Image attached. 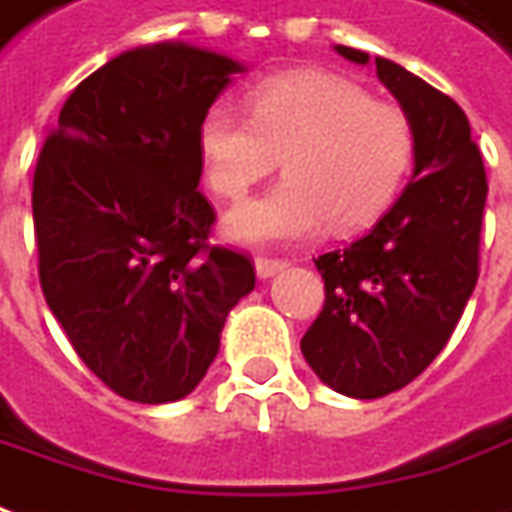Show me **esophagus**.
<instances>
[{
	"mask_svg": "<svg viewBox=\"0 0 512 512\" xmlns=\"http://www.w3.org/2000/svg\"><path fill=\"white\" fill-rule=\"evenodd\" d=\"M284 267H287L284 259H267V256H259V259H256V276H259V279H273V276L281 273Z\"/></svg>",
	"mask_w": 512,
	"mask_h": 512,
	"instance_id": "obj_1",
	"label": "esophagus"
}]
</instances>
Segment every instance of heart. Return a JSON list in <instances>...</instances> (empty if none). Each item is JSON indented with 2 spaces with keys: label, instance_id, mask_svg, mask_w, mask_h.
Listing matches in <instances>:
<instances>
[{
  "label": "heart",
  "instance_id": "obj_1",
  "mask_svg": "<svg viewBox=\"0 0 512 512\" xmlns=\"http://www.w3.org/2000/svg\"><path fill=\"white\" fill-rule=\"evenodd\" d=\"M250 115L216 101L197 126L205 183L242 200L273 168L284 180L225 216L239 245L304 242L335 228L355 231L386 211L414 157V129L400 106L321 70L281 72L250 89Z\"/></svg>",
  "mask_w": 512,
  "mask_h": 512
}]
</instances>
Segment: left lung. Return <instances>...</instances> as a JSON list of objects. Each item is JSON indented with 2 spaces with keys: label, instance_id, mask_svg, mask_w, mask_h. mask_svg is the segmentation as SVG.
<instances>
[{
  "label": "left lung",
  "instance_id": "8db88e82",
  "mask_svg": "<svg viewBox=\"0 0 512 512\" xmlns=\"http://www.w3.org/2000/svg\"><path fill=\"white\" fill-rule=\"evenodd\" d=\"M335 53L369 64L355 47L335 44ZM375 67L414 129L411 183L363 239L315 259L327 301L301 338L318 380L355 400L408 386L448 344L479 279L488 200L459 104L389 58Z\"/></svg>",
  "mask_w": 512,
  "mask_h": 512
}]
</instances>
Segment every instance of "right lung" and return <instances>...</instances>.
Returning <instances> with one entry per match:
<instances>
[{"instance_id": "1", "label": "right lung", "mask_w": 512, "mask_h": 512, "mask_svg": "<svg viewBox=\"0 0 512 512\" xmlns=\"http://www.w3.org/2000/svg\"><path fill=\"white\" fill-rule=\"evenodd\" d=\"M248 64L188 41L120 53L72 89L33 177L39 279L78 358L135 403L191 394L253 264L208 248L202 112Z\"/></svg>"}]
</instances>
